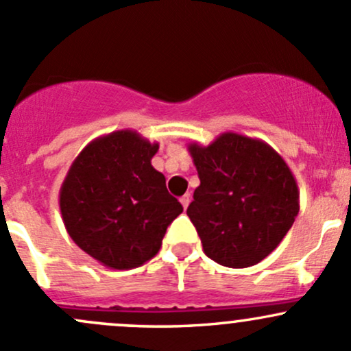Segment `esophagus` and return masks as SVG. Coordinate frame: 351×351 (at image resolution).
Listing matches in <instances>:
<instances>
[{
  "label": "esophagus",
  "instance_id": "34e87169",
  "mask_svg": "<svg viewBox=\"0 0 351 351\" xmlns=\"http://www.w3.org/2000/svg\"><path fill=\"white\" fill-rule=\"evenodd\" d=\"M190 200H191V198H190V195H188V193H185L182 198H180V202H182L183 208H188V205H190Z\"/></svg>",
  "mask_w": 351,
  "mask_h": 351
}]
</instances>
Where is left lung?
<instances>
[{
  "mask_svg": "<svg viewBox=\"0 0 351 351\" xmlns=\"http://www.w3.org/2000/svg\"><path fill=\"white\" fill-rule=\"evenodd\" d=\"M200 185L186 213L204 252L225 267H250L286 237L300 212L296 178L263 139L227 131L188 145Z\"/></svg>",
  "mask_w": 351,
  "mask_h": 351,
  "instance_id": "8db88e82",
  "label": "left lung"
}]
</instances>
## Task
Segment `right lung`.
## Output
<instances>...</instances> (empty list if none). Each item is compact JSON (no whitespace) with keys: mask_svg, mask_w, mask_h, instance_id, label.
<instances>
[{"mask_svg":"<svg viewBox=\"0 0 351 351\" xmlns=\"http://www.w3.org/2000/svg\"><path fill=\"white\" fill-rule=\"evenodd\" d=\"M158 143L119 129L77 154L60 186L58 205L72 241L109 269H134L161 249L183 206L166 190L151 160Z\"/></svg>","mask_w":351,"mask_h":351,"instance_id":"right-lung-1","label":"right lung"}]
</instances>
